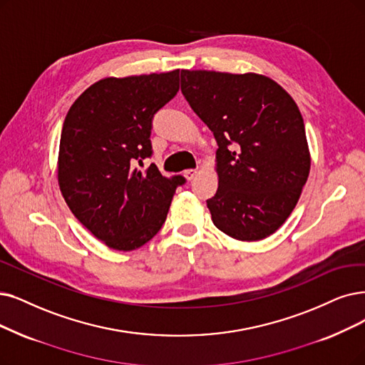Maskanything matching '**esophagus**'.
Segmentation results:
<instances>
[{"label": "esophagus", "mask_w": 365, "mask_h": 365, "mask_svg": "<svg viewBox=\"0 0 365 365\" xmlns=\"http://www.w3.org/2000/svg\"><path fill=\"white\" fill-rule=\"evenodd\" d=\"M197 175V170L196 169H187L184 170V177L187 181H192L195 177Z\"/></svg>", "instance_id": "1"}]
</instances>
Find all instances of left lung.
Segmentation results:
<instances>
[{"instance_id":"obj_1","label":"left lung","mask_w":365,"mask_h":365,"mask_svg":"<svg viewBox=\"0 0 365 365\" xmlns=\"http://www.w3.org/2000/svg\"><path fill=\"white\" fill-rule=\"evenodd\" d=\"M181 91L218 145V188L207 200L212 223L240 241L272 235L294 211L310 173L295 100L257 73L181 70Z\"/></svg>"}]
</instances>
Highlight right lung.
<instances>
[{"label":"right lung","instance_id":"obj_1","mask_svg":"<svg viewBox=\"0 0 365 365\" xmlns=\"http://www.w3.org/2000/svg\"><path fill=\"white\" fill-rule=\"evenodd\" d=\"M180 90V70L105 78L67 112L58 153V184L70 211L109 249L130 252L163 226L172 197L185 180L163 177L151 155L154 113Z\"/></svg>","mask_w":365,"mask_h":365}]
</instances>
